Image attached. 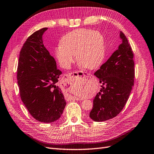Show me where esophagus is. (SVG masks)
Instances as JSON below:
<instances>
[{"label":"esophagus","mask_w":154,"mask_h":154,"mask_svg":"<svg viewBox=\"0 0 154 154\" xmlns=\"http://www.w3.org/2000/svg\"><path fill=\"white\" fill-rule=\"evenodd\" d=\"M69 75L70 76H74V75H82V76H86V77H91V75L90 73H85V72H71L69 73ZM75 100H81V99L80 98H78V97H75L74 98Z\"/></svg>","instance_id":"34e87169"}]
</instances>
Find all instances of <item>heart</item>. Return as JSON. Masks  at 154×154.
Here are the masks:
<instances>
[{
  "mask_svg": "<svg viewBox=\"0 0 154 154\" xmlns=\"http://www.w3.org/2000/svg\"><path fill=\"white\" fill-rule=\"evenodd\" d=\"M81 66L94 69L101 64L104 57L102 34L88 29H78L62 38L55 55L61 67L68 69L75 61V55Z\"/></svg>",
  "mask_w": 154,
  "mask_h": 154,
  "instance_id": "1",
  "label": "heart"
}]
</instances>
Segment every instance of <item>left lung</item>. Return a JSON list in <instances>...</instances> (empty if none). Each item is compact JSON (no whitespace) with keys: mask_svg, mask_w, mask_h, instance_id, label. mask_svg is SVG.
I'll return each instance as SVG.
<instances>
[{"mask_svg":"<svg viewBox=\"0 0 154 154\" xmlns=\"http://www.w3.org/2000/svg\"><path fill=\"white\" fill-rule=\"evenodd\" d=\"M122 43L94 75L101 88L94 99L90 117L96 122L116 117L128 99L134 84V54L128 39L120 32Z\"/></svg>","mask_w":154,"mask_h":154,"instance_id":"obj_1","label":"left lung"}]
</instances>
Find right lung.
<instances>
[{
    "label": "right lung",
    "instance_id": "add662e5",
    "mask_svg": "<svg viewBox=\"0 0 154 154\" xmlns=\"http://www.w3.org/2000/svg\"><path fill=\"white\" fill-rule=\"evenodd\" d=\"M43 28L26 39L20 51L17 83L22 101L34 119L50 123L60 118L66 103L57 85L62 72L43 45Z\"/></svg>",
    "mask_w": 154,
    "mask_h": 154
}]
</instances>
